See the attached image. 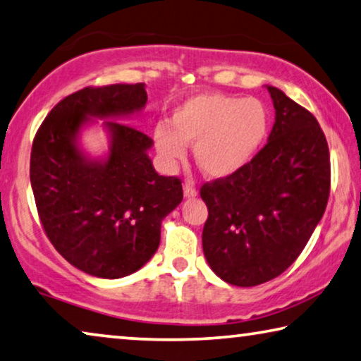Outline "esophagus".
<instances>
[{"label": "esophagus", "instance_id": "obj_1", "mask_svg": "<svg viewBox=\"0 0 361 361\" xmlns=\"http://www.w3.org/2000/svg\"><path fill=\"white\" fill-rule=\"evenodd\" d=\"M183 192H185V197H186V199H191V197H196V196H197L196 188L192 186L191 183H185V188H183Z\"/></svg>", "mask_w": 361, "mask_h": 361}]
</instances>
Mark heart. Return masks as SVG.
<instances>
[{
	"label": "heart",
	"mask_w": 361,
	"mask_h": 361,
	"mask_svg": "<svg viewBox=\"0 0 361 361\" xmlns=\"http://www.w3.org/2000/svg\"><path fill=\"white\" fill-rule=\"evenodd\" d=\"M271 116L264 102L255 97L196 94L178 105L171 126L154 131L155 149L169 166L186 157L195 144V160L209 178L225 180L252 164L264 146Z\"/></svg>",
	"instance_id": "b5f03b06"
}]
</instances>
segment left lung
Masks as SVG:
<instances>
[{
	"mask_svg": "<svg viewBox=\"0 0 361 361\" xmlns=\"http://www.w3.org/2000/svg\"><path fill=\"white\" fill-rule=\"evenodd\" d=\"M266 87L276 109L267 144L241 173L201 188L209 209L204 256L236 287L272 281L293 264L331 190L329 147L318 120L281 89Z\"/></svg>",
	"mask_w": 361,
	"mask_h": 361,
	"instance_id": "obj_1",
	"label": "left lung"
}]
</instances>
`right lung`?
<instances>
[{
	"instance_id": "add662e5",
	"label": "right lung",
	"mask_w": 361,
	"mask_h": 361,
	"mask_svg": "<svg viewBox=\"0 0 361 361\" xmlns=\"http://www.w3.org/2000/svg\"><path fill=\"white\" fill-rule=\"evenodd\" d=\"M146 84L85 87L43 120L30 154V185L48 240L69 264L100 279L136 272L155 255L162 220L183 201L181 181L160 176L152 139L116 120L139 113ZM105 119L109 152L80 149L82 128Z\"/></svg>"
}]
</instances>
